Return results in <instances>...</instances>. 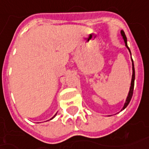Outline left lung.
<instances>
[{
	"mask_svg": "<svg viewBox=\"0 0 149 149\" xmlns=\"http://www.w3.org/2000/svg\"><path fill=\"white\" fill-rule=\"evenodd\" d=\"M121 36H122V38H123L124 41H125V46H126V48L129 49L130 55H131V53H130V49H129V47H128V45H127V40H126V36H125V32H123V31H121ZM131 61H132V78H131V83H130V91H129V93H128L127 98H126V100H125V104H124V106H123V108L121 109V111L124 110V109H125V108L127 107V105H128V104H129V103L130 102V100H131V98H132V95H133V91H134V77H135V73H134V63H133V60H132V58H131Z\"/></svg>",
	"mask_w": 149,
	"mask_h": 149,
	"instance_id": "1",
	"label": "left lung"
}]
</instances>
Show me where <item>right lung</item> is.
Here are the masks:
<instances>
[{"label": "right lung", "mask_w": 149, "mask_h": 149, "mask_svg": "<svg viewBox=\"0 0 149 149\" xmlns=\"http://www.w3.org/2000/svg\"><path fill=\"white\" fill-rule=\"evenodd\" d=\"M56 114H57V113H56ZM56 114H55V115H54V117H52V118H51V119H50V120H52V119H53L54 117H55V116H56Z\"/></svg>", "instance_id": "add662e5"}]
</instances>
